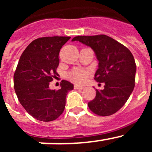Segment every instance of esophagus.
Here are the masks:
<instances>
[{
    "label": "esophagus",
    "instance_id": "34e87169",
    "mask_svg": "<svg viewBox=\"0 0 152 152\" xmlns=\"http://www.w3.org/2000/svg\"><path fill=\"white\" fill-rule=\"evenodd\" d=\"M75 89H79V90H82L84 89V87L83 86H80V85H75Z\"/></svg>",
    "mask_w": 152,
    "mask_h": 152
}]
</instances>
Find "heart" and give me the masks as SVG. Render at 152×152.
I'll return each mask as SVG.
<instances>
[{
  "instance_id": "b5f03b06",
  "label": "heart",
  "mask_w": 152,
  "mask_h": 152,
  "mask_svg": "<svg viewBox=\"0 0 152 152\" xmlns=\"http://www.w3.org/2000/svg\"><path fill=\"white\" fill-rule=\"evenodd\" d=\"M68 77L73 82L83 84L88 79V72L83 69H75L68 74Z\"/></svg>"
}]
</instances>
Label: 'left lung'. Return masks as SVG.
Instances as JSON below:
<instances>
[{
  "label": "left lung",
  "mask_w": 152,
  "mask_h": 152,
  "mask_svg": "<svg viewBox=\"0 0 152 152\" xmlns=\"http://www.w3.org/2000/svg\"><path fill=\"white\" fill-rule=\"evenodd\" d=\"M72 41L91 47L99 61L94 80L103 83L104 89L96 90V96L88 103V107L99 116L114 114L128 100L135 87L133 56L126 46L106 35L79 36Z\"/></svg>",
  "instance_id": "8db88e82"
}]
</instances>
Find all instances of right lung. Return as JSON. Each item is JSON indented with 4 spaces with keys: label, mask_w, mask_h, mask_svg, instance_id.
<instances>
[{
    "label": "right lung",
    "mask_w": 152,
    "mask_h": 152,
    "mask_svg": "<svg viewBox=\"0 0 152 152\" xmlns=\"http://www.w3.org/2000/svg\"><path fill=\"white\" fill-rule=\"evenodd\" d=\"M69 36L42 37L33 40L21 55L13 75L14 90L26 112L42 122L53 121L63 113L73 84L63 80L58 91L49 88L57 75L60 49Z\"/></svg>",
    "instance_id": "right-lung-1"
}]
</instances>
